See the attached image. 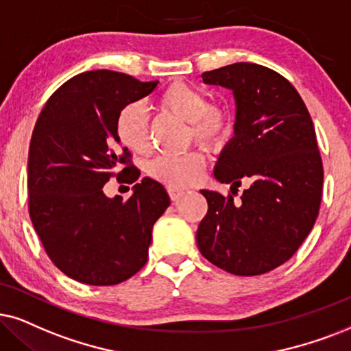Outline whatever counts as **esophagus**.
Here are the masks:
<instances>
[{
    "label": "esophagus",
    "instance_id": "1",
    "mask_svg": "<svg viewBox=\"0 0 351 351\" xmlns=\"http://www.w3.org/2000/svg\"><path fill=\"white\" fill-rule=\"evenodd\" d=\"M168 196H170L171 201H178V199H180L181 196H183V191L168 188Z\"/></svg>",
    "mask_w": 351,
    "mask_h": 351
}]
</instances>
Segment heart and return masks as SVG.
<instances>
[{"mask_svg": "<svg viewBox=\"0 0 351 351\" xmlns=\"http://www.w3.org/2000/svg\"><path fill=\"white\" fill-rule=\"evenodd\" d=\"M157 108L188 121V141H196L208 150H219L227 144L234 128L233 113L227 106L210 104L202 88L175 81L157 97ZM114 132L124 147L134 154H145L150 147L149 119L137 104L123 106L114 121ZM204 155L196 149L180 155H160L149 163V176L173 189H184L201 178Z\"/></svg>", "mask_w": 351, "mask_h": 351, "instance_id": "heart-1", "label": "heart"}]
</instances>
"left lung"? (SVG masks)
I'll use <instances>...</instances> for the list:
<instances>
[{
	"mask_svg": "<svg viewBox=\"0 0 351 351\" xmlns=\"http://www.w3.org/2000/svg\"><path fill=\"white\" fill-rule=\"evenodd\" d=\"M202 81L232 88L237 123L214 171L233 194L201 191L208 210L197 247L230 274H265L298 251L321 207L324 168L311 114L291 82L265 66L228 64Z\"/></svg>",
	"mask_w": 351,
	"mask_h": 351,
	"instance_id": "1",
	"label": "left lung"
}]
</instances>
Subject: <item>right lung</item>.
I'll return each mask as SVG.
<instances>
[{
  "label": "right lung",
  "instance_id": "right-lung-1",
  "mask_svg": "<svg viewBox=\"0 0 351 351\" xmlns=\"http://www.w3.org/2000/svg\"><path fill=\"white\" fill-rule=\"evenodd\" d=\"M117 71H86L47 100L29 147V214L48 257L86 285H117L147 263L152 227L170 197L158 181L143 178L133 196H104L117 176L136 182L141 171L119 147L114 121L123 106L152 94Z\"/></svg>",
  "mask_w": 351,
  "mask_h": 351
}]
</instances>
